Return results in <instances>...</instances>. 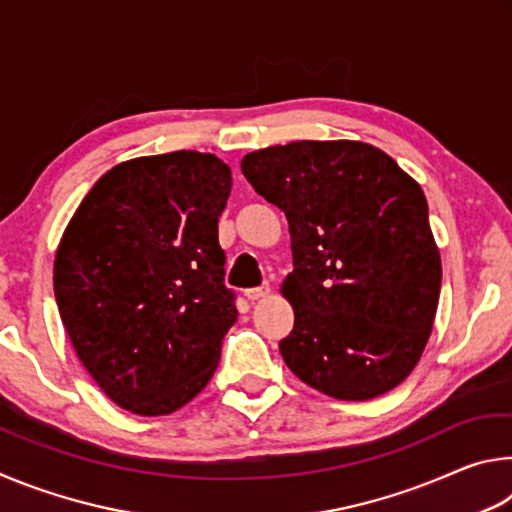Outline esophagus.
Segmentation results:
<instances>
[{
  "mask_svg": "<svg viewBox=\"0 0 512 512\" xmlns=\"http://www.w3.org/2000/svg\"><path fill=\"white\" fill-rule=\"evenodd\" d=\"M268 293H271V287H268V284H262V287H255V289H248L246 291V298L250 300V302H257V300H262V298H266Z\"/></svg>",
  "mask_w": 512,
  "mask_h": 512,
  "instance_id": "34e87169",
  "label": "esophagus"
}]
</instances>
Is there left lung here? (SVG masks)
<instances>
[{"label":"left lung","instance_id":"1","mask_svg":"<svg viewBox=\"0 0 512 512\" xmlns=\"http://www.w3.org/2000/svg\"><path fill=\"white\" fill-rule=\"evenodd\" d=\"M241 171L289 221L282 293L296 320L280 352L293 375L348 402L402 384L443 280L422 187L391 155L350 140L268 146Z\"/></svg>","mask_w":512,"mask_h":512}]
</instances>
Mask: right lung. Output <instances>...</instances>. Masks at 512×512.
Listing matches in <instances>:
<instances>
[{"instance_id":"obj_1","label":"right lung","mask_w":512,"mask_h":512,"mask_svg":"<svg viewBox=\"0 0 512 512\" xmlns=\"http://www.w3.org/2000/svg\"><path fill=\"white\" fill-rule=\"evenodd\" d=\"M230 167L173 151L121 162L94 183L54 262L56 305L85 370L112 402L167 415L212 379L235 325L219 216Z\"/></svg>"}]
</instances>
